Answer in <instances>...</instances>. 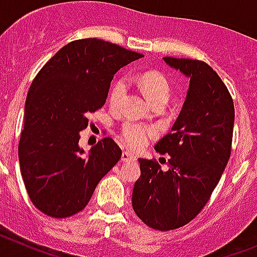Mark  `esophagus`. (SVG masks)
I'll return each mask as SVG.
<instances>
[{"label": "esophagus", "instance_id": "1", "mask_svg": "<svg viewBox=\"0 0 257 257\" xmlns=\"http://www.w3.org/2000/svg\"><path fill=\"white\" fill-rule=\"evenodd\" d=\"M121 160L123 161V162H130V161L136 160V156L135 154L131 153V152H123V153H122Z\"/></svg>", "mask_w": 257, "mask_h": 257}]
</instances>
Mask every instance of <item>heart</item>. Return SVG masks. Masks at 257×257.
Masks as SVG:
<instances>
[{
    "instance_id": "obj_1",
    "label": "heart",
    "mask_w": 257,
    "mask_h": 257,
    "mask_svg": "<svg viewBox=\"0 0 257 257\" xmlns=\"http://www.w3.org/2000/svg\"><path fill=\"white\" fill-rule=\"evenodd\" d=\"M139 85L147 99L152 104L156 101H167L170 97V85L163 74L158 72H145L140 76ZM127 92L126 78H118L110 87L109 91V103L117 108L121 105L124 95ZM156 135L153 127L145 126L138 122L127 121L121 128V140L130 148H142L151 138Z\"/></svg>"
}]
</instances>
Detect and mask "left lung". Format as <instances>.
Instances as JSON below:
<instances>
[{
  "label": "left lung",
  "instance_id": "left-lung-1",
  "mask_svg": "<svg viewBox=\"0 0 257 257\" xmlns=\"http://www.w3.org/2000/svg\"><path fill=\"white\" fill-rule=\"evenodd\" d=\"M163 60L189 78V88L171 133L156 145L158 153L169 156V169L140 158L133 207L151 228L172 230L201 212L228 165L234 104L208 64L170 56Z\"/></svg>",
  "mask_w": 257,
  "mask_h": 257
}]
</instances>
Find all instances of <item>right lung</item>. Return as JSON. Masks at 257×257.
<instances>
[{"label":"right lung","mask_w":257,"mask_h":257,"mask_svg":"<svg viewBox=\"0 0 257 257\" xmlns=\"http://www.w3.org/2000/svg\"><path fill=\"white\" fill-rule=\"evenodd\" d=\"M143 58L97 38L61 47L33 79L19 142L23 181L32 203L51 217L82 211L99 181L122 156L110 138L86 153L79 133L88 115L105 104L113 76Z\"/></svg>","instance_id":"add662e5"}]
</instances>
